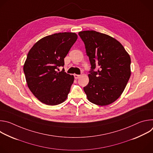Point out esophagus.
I'll return each instance as SVG.
<instances>
[{"label": "esophagus", "mask_w": 153, "mask_h": 153, "mask_svg": "<svg viewBox=\"0 0 153 153\" xmlns=\"http://www.w3.org/2000/svg\"><path fill=\"white\" fill-rule=\"evenodd\" d=\"M80 75H78V74H74V78L76 79H78L79 78H80Z\"/></svg>", "instance_id": "obj_1"}]
</instances>
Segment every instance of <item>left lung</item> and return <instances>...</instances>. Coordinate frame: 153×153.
Listing matches in <instances>:
<instances>
[{"label":"left lung","instance_id":"left-lung-1","mask_svg":"<svg viewBox=\"0 0 153 153\" xmlns=\"http://www.w3.org/2000/svg\"><path fill=\"white\" fill-rule=\"evenodd\" d=\"M79 35L84 42L91 65L89 83L83 88L87 99L100 106L110 105L122 94L131 76V58L114 38L95 31ZM96 67L99 68L94 72Z\"/></svg>","mask_w":153,"mask_h":153}]
</instances>
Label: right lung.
Returning <instances> with one entry per match:
<instances>
[{"instance_id":"right-lung-1","label":"right lung","mask_w":153,"mask_h":153,"mask_svg":"<svg viewBox=\"0 0 153 153\" xmlns=\"http://www.w3.org/2000/svg\"><path fill=\"white\" fill-rule=\"evenodd\" d=\"M77 39L74 33H59L37 41L29 51L24 65L28 86L42 103L56 105L67 99L74 76L59 67Z\"/></svg>"}]
</instances>
